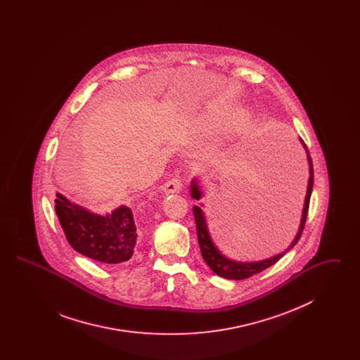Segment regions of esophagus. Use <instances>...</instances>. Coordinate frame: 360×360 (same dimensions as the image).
Wrapping results in <instances>:
<instances>
[{
  "label": "esophagus",
  "mask_w": 360,
  "mask_h": 360,
  "mask_svg": "<svg viewBox=\"0 0 360 360\" xmlns=\"http://www.w3.org/2000/svg\"><path fill=\"white\" fill-rule=\"evenodd\" d=\"M182 188V182L178 178H172L170 181H167L163 186H162V191L166 194H172V193H178Z\"/></svg>",
  "instance_id": "34e87169"
}]
</instances>
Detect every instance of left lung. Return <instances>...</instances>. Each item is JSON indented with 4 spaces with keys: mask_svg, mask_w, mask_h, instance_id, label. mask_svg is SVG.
<instances>
[{
    "mask_svg": "<svg viewBox=\"0 0 360 360\" xmlns=\"http://www.w3.org/2000/svg\"><path fill=\"white\" fill-rule=\"evenodd\" d=\"M300 143L305 148L307 158H308V188H307V195H305V201H304V209H302V214H301V223L298 226V232H297L294 240L291 241L290 245L285 251L276 254L274 257H267V259H263V260H257V262H239V260H233L231 257H225L223 252L217 248V245L214 244V241L210 236L205 213L201 207L204 205L201 204V206H193V214H194V220H195V225H197V238H198V244H200V248H201V255L204 257L206 264L210 267V270L214 274L223 276L225 279H235V281L245 279V278H250L252 275L259 274L260 271L266 270L267 267H270V266L276 263L281 257H283L289 250H291L297 244V241L301 238L304 226H305V221H307V216H308L310 194H311V190H313V165H311V158L309 155L307 144L304 143L302 139H300ZM190 195H191L193 200H197V201H200L204 195L201 186H200V181L197 178H194L190 184Z\"/></svg>",
    "mask_w": 360,
    "mask_h": 360,
    "instance_id": "obj_1",
    "label": "left lung"
}]
</instances>
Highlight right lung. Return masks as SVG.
<instances>
[{"label": "right lung", "instance_id": "1", "mask_svg": "<svg viewBox=\"0 0 360 360\" xmlns=\"http://www.w3.org/2000/svg\"><path fill=\"white\" fill-rule=\"evenodd\" d=\"M55 212L70 245L84 257L116 264L134 255L137 229L131 207L121 205L98 214L58 193Z\"/></svg>", "mask_w": 360, "mask_h": 360}]
</instances>
